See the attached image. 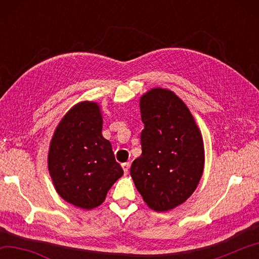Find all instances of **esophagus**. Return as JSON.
I'll return each mask as SVG.
<instances>
[{
	"instance_id": "1",
	"label": "esophagus",
	"mask_w": 259,
	"mask_h": 259,
	"mask_svg": "<svg viewBox=\"0 0 259 259\" xmlns=\"http://www.w3.org/2000/svg\"><path fill=\"white\" fill-rule=\"evenodd\" d=\"M122 168H123L124 174H128L129 168H130V163H129V162H124V163H122Z\"/></svg>"
}]
</instances>
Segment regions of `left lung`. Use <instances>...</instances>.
<instances>
[{
	"mask_svg": "<svg viewBox=\"0 0 259 259\" xmlns=\"http://www.w3.org/2000/svg\"><path fill=\"white\" fill-rule=\"evenodd\" d=\"M142 155L130 175L145 203L168 211L190 198L204 169L203 139L185 103L171 90L153 88L139 100Z\"/></svg>",
	"mask_w": 259,
	"mask_h": 259,
	"instance_id": "left-lung-1",
	"label": "left lung"
}]
</instances>
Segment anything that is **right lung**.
Listing matches in <instances>:
<instances>
[{
	"mask_svg": "<svg viewBox=\"0 0 259 259\" xmlns=\"http://www.w3.org/2000/svg\"><path fill=\"white\" fill-rule=\"evenodd\" d=\"M98 103H77L65 114L52 136L48 169L58 194L75 207L102 204L123 170L111 143L103 137Z\"/></svg>",
	"mask_w": 259,
	"mask_h": 259,
	"instance_id": "1",
	"label": "right lung"
}]
</instances>
